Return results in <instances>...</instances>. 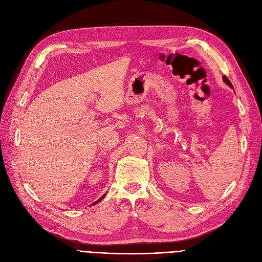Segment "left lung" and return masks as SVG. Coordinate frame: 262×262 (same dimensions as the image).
<instances>
[{"label": "left lung", "mask_w": 262, "mask_h": 262, "mask_svg": "<svg viewBox=\"0 0 262 262\" xmlns=\"http://www.w3.org/2000/svg\"><path fill=\"white\" fill-rule=\"evenodd\" d=\"M223 80H224V82L226 83V84H228L231 89H233V86H232V83L229 81V79L228 78H227L226 76H223Z\"/></svg>", "instance_id": "8db88e82"}]
</instances>
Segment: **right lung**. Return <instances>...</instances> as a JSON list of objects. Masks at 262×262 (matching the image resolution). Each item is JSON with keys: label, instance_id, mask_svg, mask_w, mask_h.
Here are the masks:
<instances>
[{"label": "right lung", "instance_id": "add662e5", "mask_svg": "<svg viewBox=\"0 0 262 262\" xmlns=\"http://www.w3.org/2000/svg\"><path fill=\"white\" fill-rule=\"evenodd\" d=\"M105 196H106V194H105V195H104V196H101V197H100V198H99V199H98V200H96V201H95V202H93V203H92V204H93V206H94V204H97V203H98V202H99V201H100V200H101V199H103V198H105Z\"/></svg>", "mask_w": 262, "mask_h": 262}]
</instances>
